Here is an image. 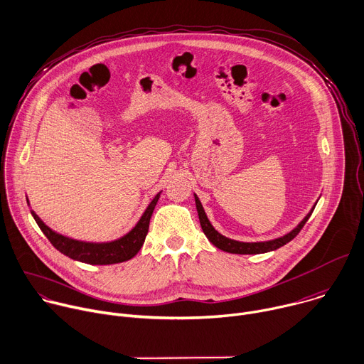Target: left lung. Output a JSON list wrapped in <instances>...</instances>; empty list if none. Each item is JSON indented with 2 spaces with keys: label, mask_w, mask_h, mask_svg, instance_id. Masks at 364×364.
<instances>
[{
  "label": "left lung",
  "mask_w": 364,
  "mask_h": 364,
  "mask_svg": "<svg viewBox=\"0 0 364 364\" xmlns=\"http://www.w3.org/2000/svg\"><path fill=\"white\" fill-rule=\"evenodd\" d=\"M195 196V203H196V210H198V216H199V223L202 227L203 234L206 235V238L216 247L225 252H231V254H264V252H269V251H275L279 247L285 245L287 242H289L291 240H294L299 232L301 231V228L306 225V223L309 221L310 215L313 213L314 208L317 203H314V206L311 208V210L304 216V220L289 232H287L282 237H278L275 240H269V241H259V242H242V241H237V240H231L225 235H223L221 232H218L213 225L210 224V221L208 220V216L205 213V209L198 198L196 193H193Z\"/></svg>",
  "instance_id": "obj_1"
}]
</instances>
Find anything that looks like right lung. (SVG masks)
I'll return each mask as SVG.
<instances>
[{"label": "right lung", "instance_id": "obj_1", "mask_svg": "<svg viewBox=\"0 0 364 364\" xmlns=\"http://www.w3.org/2000/svg\"><path fill=\"white\" fill-rule=\"evenodd\" d=\"M162 191L156 193V196L149 202L146 209L143 210L141 216L136 225L123 237L106 241V242H92V241H80L70 238L65 235H61L55 231H53L50 227H47L40 216L31 209V215L36 220L37 225L43 231V234L48 238V241L54 245L55 250H58L61 254L67 255L71 259H76L85 264L90 265H109V264H119L123 261H127L133 258L141 248L144 238L148 235L151 216L154 213V209L159 200ZM28 202V199H27ZM30 205V202H28Z\"/></svg>", "mask_w": 364, "mask_h": 364}]
</instances>
